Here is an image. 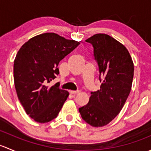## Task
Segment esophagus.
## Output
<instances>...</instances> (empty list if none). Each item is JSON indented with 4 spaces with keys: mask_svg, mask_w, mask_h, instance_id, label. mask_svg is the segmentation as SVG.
<instances>
[{
    "mask_svg": "<svg viewBox=\"0 0 151 151\" xmlns=\"http://www.w3.org/2000/svg\"><path fill=\"white\" fill-rule=\"evenodd\" d=\"M79 92H80L79 91H69V93L71 94H77Z\"/></svg>",
    "mask_w": 151,
    "mask_h": 151,
    "instance_id": "esophagus-1",
    "label": "esophagus"
}]
</instances>
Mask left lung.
Returning a JSON list of instances; mask_svg holds the SVG:
<instances>
[{
    "mask_svg": "<svg viewBox=\"0 0 151 151\" xmlns=\"http://www.w3.org/2000/svg\"><path fill=\"white\" fill-rule=\"evenodd\" d=\"M85 42L93 47L101 85L99 90L91 93L88 103L79 111L87 123L101 127L111 122L124 106L132 89L134 63L126 47L109 35L98 33Z\"/></svg>",
    "mask_w": 151,
    "mask_h": 151,
    "instance_id": "8db88e82",
    "label": "left lung"
}]
</instances>
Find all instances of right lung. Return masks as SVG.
Instances as JSON below:
<instances>
[{
  "mask_svg": "<svg viewBox=\"0 0 151 151\" xmlns=\"http://www.w3.org/2000/svg\"><path fill=\"white\" fill-rule=\"evenodd\" d=\"M79 45L46 33L29 39L18 51L14 62L15 89L26 113L36 122L55 118L68 98V91L49 83L59 74V62Z\"/></svg>",
  "mask_w": 151,
  "mask_h": 151,
  "instance_id": "obj_1",
  "label": "right lung"
}]
</instances>
